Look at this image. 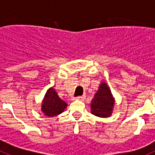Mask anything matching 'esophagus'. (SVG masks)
<instances>
[{
	"instance_id": "1",
	"label": "esophagus",
	"mask_w": 155,
	"mask_h": 155,
	"mask_svg": "<svg viewBox=\"0 0 155 155\" xmlns=\"http://www.w3.org/2000/svg\"><path fill=\"white\" fill-rule=\"evenodd\" d=\"M85 99H86V96H85V95H82V96L77 97L75 99H76V100H81V101H82V100H84Z\"/></svg>"
}]
</instances>
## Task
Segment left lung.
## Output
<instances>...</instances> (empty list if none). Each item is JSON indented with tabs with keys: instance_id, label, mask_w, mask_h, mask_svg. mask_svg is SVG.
I'll use <instances>...</instances> for the list:
<instances>
[{
	"instance_id": "left-lung-1",
	"label": "left lung",
	"mask_w": 155,
	"mask_h": 155,
	"mask_svg": "<svg viewBox=\"0 0 155 155\" xmlns=\"http://www.w3.org/2000/svg\"><path fill=\"white\" fill-rule=\"evenodd\" d=\"M115 106V98L105 81H101L91 103V111L94 116L107 118L111 116Z\"/></svg>"
}]
</instances>
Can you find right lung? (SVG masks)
Listing matches in <instances>:
<instances>
[{
    "mask_svg": "<svg viewBox=\"0 0 155 155\" xmlns=\"http://www.w3.org/2000/svg\"><path fill=\"white\" fill-rule=\"evenodd\" d=\"M67 106L68 104L66 102L63 101L58 96L55 89L50 87L42 100L41 111L44 116L53 117L62 113Z\"/></svg>",
    "mask_w": 155,
    "mask_h": 155,
    "instance_id": "1",
    "label": "right lung"
}]
</instances>
